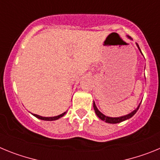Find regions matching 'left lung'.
<instances>
[{"instance_id":"8db88e82","label":"left lung","mask_w":160,"mask_h":160,"mask_svg":"<svg viewBox=\"0 0 160 160\" xmlns=\"http://www.w3.org/2000/svg\"><path fill=\"white\" fill-rule=\"evenodd\" d=\"M128 38L131 39V37H129V36H128ZM136 45H137V47H138V49H139V51L141 52L140 48H139L138 45L137 43H136ZM141 53H142V52H141ZM140 104L141 103H139V105L138 106V107L135 109V111H133L132 112H131L130 114H126V115H123V116H121V117H116V118H112V117H108V116H106V115H104L102 113H101L99 111H98V108H97V107H96L94 102V111H95L96 114H97V116L100 119L102 120V121H105L106 122H108V123L114 124V123H118V122H122V121H125V120L129 119L130 118H131V117H132L133 115H134V114L137 112V111H138V108H139V106H140Z\"/></svg>"}]
</instances>
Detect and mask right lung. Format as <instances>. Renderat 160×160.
I'll return each mask as SVG.
<instances>
[{
  "instance_id": "1",
  "label": "right lung",
  "mask_w": 160,
  "mask_h": 160,
  "mask_svg": "<svg viewBox=\"0 0 160 160\" xmlns=\"http://www.w3.org/2000/svg\"><path fill=\"white\" fill-rule=\"evenodd\" d=\"M66 113L64 112L62 113V114H59V115H58V116H54V117H42V116H40V115H38V114H32L33 116H35L36 118H39V119H42V120H45V121H53V120H57L58 119V118H62V116H64L65 114Z\"/></svg>"
}]
</instances>
